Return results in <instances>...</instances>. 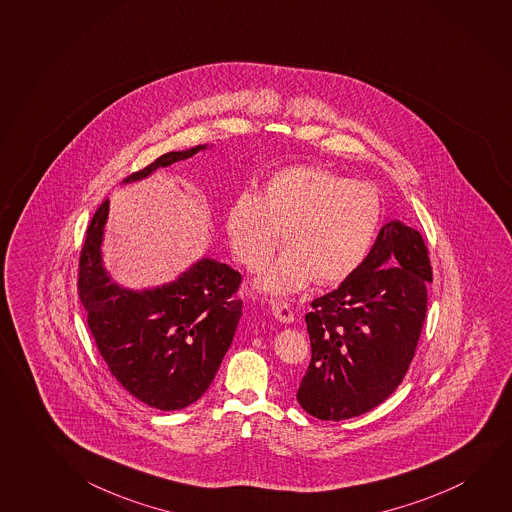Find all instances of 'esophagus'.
Here are the masks:
<instances>
[{"label":"esophagus","mask_w":512,"mask_h":512,"mask_svg":"<svg viewBox=\"0 0 512 512\" xmlns=\"http://www.w3.org/2000/svg\"><path fill=\"white\" fill-rule=\"evenodd\" d=\"M271 312L275 315L276 321H280V323H294V312H292L291 307H289L285 301H276V299H273V301H271Z\"/></svg>","instance_id":"esophagus-1"}]
</instances>
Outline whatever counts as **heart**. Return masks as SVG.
Wrapping results in <instances>:
<instances>
[{
	"mask_svg": "<svg viewBox=\"0 0 512 512\" xmlns=\"http://www.w3.org/2000/svg\"><path fill=\"white\" fill-rule=\"evenodd\" d=\"M383 204L369 182L351 181L323 166H289L269 177L260 195L241 191L225 214L228 246L257 273L284 234L287 252L259 280L287 296L315 282L340 284L360 268L378 234Z\"/></svg>",
	"mask_w": 512,
	"mask_h": 512,
	"instance_id": "1",
	"label": "heart"
}]
</instances>
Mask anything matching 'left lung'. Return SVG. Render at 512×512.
<instances>
[{
    "instance_id": "1",
    "label": "left lung",
    "mask_w": 512,
    "mask_h": 512,
    "mask_svg": "<svg viewBox=\"0 0 512 512\" xmlns=\"http://www.w3.org/2000/svg\"><path fill=\"white\" fill-rule=\"evenodd\" d=\"M433 268L424 237L390 221L360 268L305 315L312 358L298 388L321 420L367 413L401 385L415 356Z\"/></svg>"
}]
</instances>
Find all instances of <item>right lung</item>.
I'll list each match as a JSON object with an SVG mask.
<instances>
[{"instance_id":"add662e5","label":"right lung","mask_w":512,"mask_h":512,"mask_svg":"<svg viewBox=\"0 0 512 512\" xmlns=\"http://www.w3.org/2000/svg\"><path fill=\"white\" fill-rule=\"evenodd\" d=\"M204 149L163 154L124 182ZM108 207V198L97 207L79 253L78 296L88 328L113 378L129 394L161 411L186 408L213 383L232 344L243 314V299L237 298L243 276L227 264L202 259L158 289L118 287L101 262Z\"/></svg>"}]
</instances>
